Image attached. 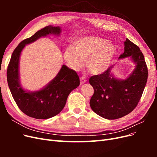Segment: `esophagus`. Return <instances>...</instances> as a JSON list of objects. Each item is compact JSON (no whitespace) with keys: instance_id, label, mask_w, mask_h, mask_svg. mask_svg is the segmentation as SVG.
<instances>
[{"instance_id":"obj_1","label":"esophagus","mask_w":157,"mask_h":157,"mask_svg":"<svg viewBox=\"0 0 157 157\" xmlns=\"http://www.w3.org/2000/svg\"><path fill=\"white\" fill-rule=\"evenodd\" d=\"M80 84H82L86 82V78H85L84 77H82L80 78Z\"/></svg>"}]
</instances>
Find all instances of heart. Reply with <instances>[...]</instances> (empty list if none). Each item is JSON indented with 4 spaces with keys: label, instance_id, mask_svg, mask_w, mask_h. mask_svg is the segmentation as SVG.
Returning <instances> with one entry per match:
<instances>
[{
    "label": "heart",
    "instance_id": "obj_1",
    "mask_svg": "<svg viewBox=\"0 0 157 157\" xmlns=\"http://www.w3.org/2000/svg\"><path fill=\"white\" fill-rule=\"evenodd\" d=\"M117 53L111 42L98 36H85L73 42V48L64 51L63 58L69 67L79 71L86 61L88 70L92 75H100L108 69Z\"/></svg>",
    "mask_w": 157,
    "mask_h": 157
}]
</instances>
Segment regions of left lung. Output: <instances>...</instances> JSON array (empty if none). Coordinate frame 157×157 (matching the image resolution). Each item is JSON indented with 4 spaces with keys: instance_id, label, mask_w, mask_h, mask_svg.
Wrapping results in <instances>:
<instances>
[{
    "instance_id": "1",
    "label": "left lung",
    "mask_w": 157,
    "mask_h": 157,
    "mask_svg": "<svg viewBox=\"0 0 157 157\" xmlns=\"http://www.w3.org/2000/svg\"><path fill=\"white\" fill-rule=\"evenodd\" d=\"M124 52L119 58L131 57L136 63L132 73L125 80L114 77L111 66L102 74L92 76L89 82L94 90L90 105L94 113L109 120L124 117L136 107L148 77L144 56L138 46L126 39Z\"/></svg>"
}]
</instances>
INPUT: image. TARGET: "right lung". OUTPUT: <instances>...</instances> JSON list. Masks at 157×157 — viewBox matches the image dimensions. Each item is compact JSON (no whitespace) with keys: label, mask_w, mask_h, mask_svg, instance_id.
<instances>
[{"label":"right lung","mask_w":157,"mask_h":157,"mask_svg":"<svg viewBox=\"0 0 157 157\" xmlns=\"http://www.w3.org/2000/svg\"><path fill=\"white\" fill-rule=\"evenodd\" d=\"M59 27L46 26L30 38L21 41L13 50L7 69V81L12 97L20 110L36 119H47L59 114L65 105L69 94L80 84L77 73L63 65L56 77L39 91L27 92L20 85L19 61L26 44L49 34L59 35Z\"/></svg>","instance_id":"add662e5"}]
</instances>
